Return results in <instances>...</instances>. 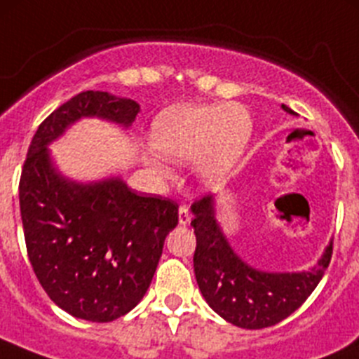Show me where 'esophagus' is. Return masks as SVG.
<instances>
[{"instance_id": "34e87169", "label": "esophagus", "mask_w": 359, "mask_h": 359, "mask_svg": "<svg viewBox=\"0 0 359 359\" xmlns=\"http://www.w3.org/2000/svg\"><path fill=\"white\" fill-rule=\"evenodd\" d=\"M191 222V215H189V208L187 206H180L179 208V224L180 226H187Z\"/></svg>"}]
</instances>
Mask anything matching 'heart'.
Wrapping results in <instances>:
<instances>
[{
    "label": "heart",
    "instance_id": "1",
    "mask_svg": "<svg viewBox=\"0 0 359 359\" xmlns=\"http://www.w3.org/2000/svg\"><path fill=\"white\" fill-rule=\"evenodd\" d=\"M252 133V119L241 106H179L159 114L151 140L172 161H194L206 186L224 182L236 168ZM146 165L158 177H168L161 158L146 154Z\"/></svg>",
    "mask_w": 359,
    "mask_h": 359
}]
</instances>
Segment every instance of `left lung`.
I'll return each instance as SVG.
<instances>
[{
	"mask_svg": "<svg viewBox=\"0 0 359 359\" xmlns=\"http://www.w3.org/2000/svg\"><path fill=\"white\" fill-rule=\"evenodd\" d=\"M281 109L295 116L290 107ZM196 234L194 274L206 304L229 323L247 330L273 327L299 309L323 278L332 259V241L307 271L274 273L245 262L231 247L217 219V196L191 206Z\"/></svg>",
	"mask_w": 359,
	"mask_h": 359,
	"instance_id": "1",
	"label": "left lung"
}]
</instances>
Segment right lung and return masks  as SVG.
Instances as JSON below:
<instances>
[{
	"mask_svg": "<svg viewBox=\"0 0 359 359\" xmlns=\"http://www.w3.org/2000/svg\"><path fill=\"white\" fill-rule=\"evenodd\" d=\"M140 106L109 92H81L36 130L20 177L25 245L36 278L71 316L107 323L130 313L153 281L179 206L140 196L121 175L76 180L52 156L55 140L81 119L128 130Z\"/></svg>",
	"mask_w": 359,
	"mask_h": 359,
	"instance_id": "obj_1",
	"label": "right lung"
}]
</instances>
